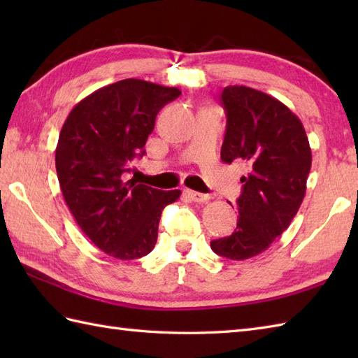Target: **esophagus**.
I'll use <instances>...</instances> for the list:
<instances>
[{
	"label": "esophagus",
	"mask_w": 358,
	"mask_h": 358,
	"mask_svg": "<svg viewBox=\"0 0 358 358\" xmlns=\"http://www.w3.org/2000/svg\"><path fill=\"white\" fill-rule=\"evenodd\" d=\"M186 195L195 203H206L210 200V196L208 194H200V192H195V191H186Z\"/></svg>",
	"instance_id": "1"
}]
</instances>
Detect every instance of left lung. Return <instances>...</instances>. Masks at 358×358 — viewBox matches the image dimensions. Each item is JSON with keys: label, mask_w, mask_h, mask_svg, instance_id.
I'll return each mask as SVG.
<instances>
[{"label": "left lung", "mask_w": 358, "mask_h": 358, "mask_svg": "<svg viewBox=\"0 0 358 358\" xmlns=\"http://www.w3.org/2000/svg\"><path fill=\"white\" fill-rule=\"evenodd\" d=\"M220 101L226 110L222 159H243L237 227L212 240L217 255L246 260L264 252L283 234L306 194L313 163L309 141L299 117L275 98L246 86H227Z\"/></svg>", "instance_id": "1"}]
</instances>
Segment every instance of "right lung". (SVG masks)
<instances>
[{
	"instance_id": "right-lung-1",
	"label": "right lung",
	"mask_w": 358,
	"mask_h": 358,
	"mask_svg": "<svg viewBox=\"0 0 358 358\" xmlns=\"http://www.w3.org/2000/svg\"><path fill=\"white\" fill-rule=\"evenodd\" d=\"M180 95L177 87L121 80L81 100L59 132L55 166L64 201L81 231L113 258L148 255L162 210L180 199L178 189L123 180L134 158L144 155L158 112Z\"/></svg>"
}]
</instances>
